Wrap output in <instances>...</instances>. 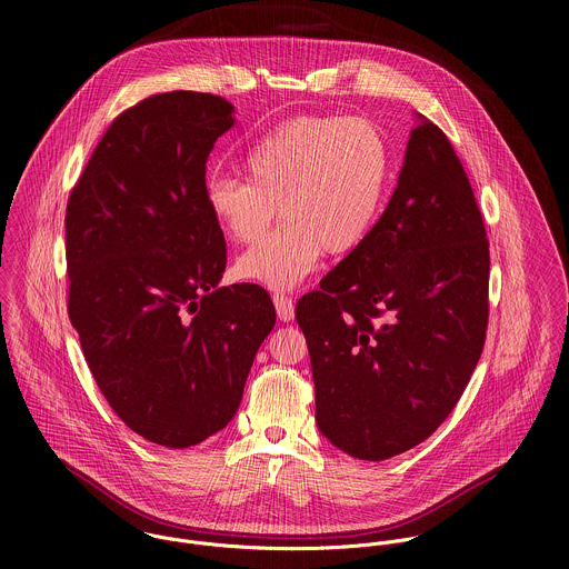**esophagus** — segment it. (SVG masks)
I'll use <instances>...</instances> for the list:
<instances>
[{
	"label": "esophagus",
	"instance_id": "esophagus-1",
	"mask_svg": "<svg viewBox=\"0 0 569 569\" xmlns=\"http://www.w3.org/2000/svg\"><path fill=\"white\" fill-rule=\"evenodd\" d=\"M273 305H276V313L282 322H291L296 318V309L289 296L284 293H273Z\"/></svg>",
	"mask_w": 569,
	"mask_h": 569
}]
</instances>
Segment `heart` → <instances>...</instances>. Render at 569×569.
Returning a JSON list of instances; mask_svg holds the SVG:
<instances>
[{"mask_svg": "<svg viewBox=\"0 0 569 569\" xmlns=\"http://www.w3.org/2000/svg\"><path fill=\"white\" fill-rule=\"evenodd\" d=\"M247 179L214 174L206 208L237 243L253 244L237 273L276 291L298 287L322 256H343L366 241L386 201L392 151L368 118L300 116L269 131L244 158Z\"/></svg>", "mask_w": 569, "mask_h": 569, "instance_id": "1", "label": "heart"}]
</instances>
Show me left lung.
<instances>
[{
    "mask_svg": "<svg viewBox=\"0 0 569 569\" xmlns=\"http://www.w3.org/2000/svg\"><path fill=\"white\" fill-rule=\"evenodd\" d=\"M416 120L386 212L296 307L318 427L330 445L370 462L442 425L487 337L485 221L447 136L425 116Z\"/></svg>",
    "mask_w": 569,
    "mask_h": 569,
    "instance_id": "obj_1",
    "label": "left lung"
}]
</instances>
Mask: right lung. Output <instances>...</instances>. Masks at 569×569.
<instances>
[{
    "label": "right lung",
    "mask_w": 569,
    "mask_h": 569,
    "mask_svg": "<svg viewBox=\"0 0 569 569\" xmlns=\"http://www.w3.org/2000/svg\"><path fill=\"white\" fill-rule=\"evenodd\" d=\"M234 122L221 96H151L111 122L68 201V311L84 361L124 425L170 449L234 418L276 325L262 287H219L226 239L206 208V162Z\"/></svg>",
    "instance_id": "obj_1"
}]
</instances>
